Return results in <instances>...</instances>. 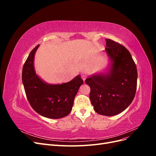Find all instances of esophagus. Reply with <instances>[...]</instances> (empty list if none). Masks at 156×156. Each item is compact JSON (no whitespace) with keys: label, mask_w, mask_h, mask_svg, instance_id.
Returning a JSON list of instances; mask_svg holds the SVG:
<instances>
[{"label":"esophagus","mask_w":156,"mask_h":156,"mask_svg":"<svg viewBox=\"0 0 156 156\" xmlns=\"http://www.w3.org/2000/svg\"><path fill=\"white\" fill-rule=\"evenodd\" d=\"M81 78H82V79L83 80V81H85V79H87V75H84V74L81 75Z\"/></svg>","instance_id":"1"}]
</instances>
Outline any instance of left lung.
Wrapping results in <instances>:
<instances>
[{
  "label": "left lung",
  "instance_id": "obj_1",
  "mask_svg": "<svg viewBox=\"0 0 156 156\" xmlns=\"http://www.w3.org/2000/svg\"><path fill=\"white\" fill-rule=\"evenodd\" d=\"M105 53L108 65L103 72L85 80L90 88V99L97 113L112 116L129 107L135 95L137 70L132 56L124 46L106 39Z\"/></svg>",
  "mask_w": 156,
  "mask_h": 156
}]
</instances>
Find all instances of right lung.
<instances>
[{
    "label": "right lung",
    "mask_w": 156,
    "mask_h": 156,
    "mask_svg": "<svg viewBox=\"0 0 156 156\" xmlns=\"http://www.w3.org/2000/svg\"><path fill=\"white\" fill-rule=\"evenodd\" d=\"M32 49L23 66L22 81L30 105L41 116L58 119L68 116L72 109L74 98L83 83L78 75L72 81L62 84H49L36 73L34 56L39 48Z\"/></svg>",
    "instance_id": "obj_1"
}]
</instances>
